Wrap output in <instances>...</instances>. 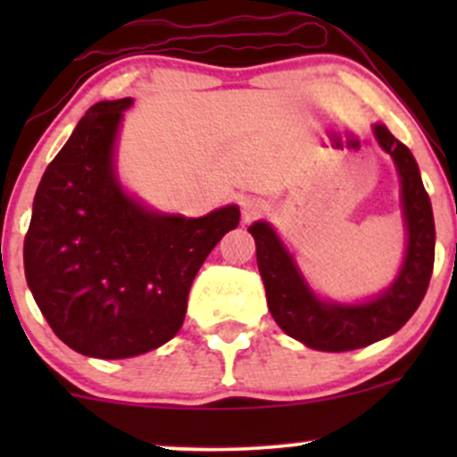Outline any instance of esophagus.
I'll list each match as a JSON object with an SVG mask.
<instances>
[{
    "instance_id": "34e87169",
    "label": "esophagus",
    "mask_w": 457,
    "mask_h": 457,
    "mask_svg": "<svg viewBox=\"0 0 457 457\" xmlns=\"http://www.w3.org/2000/svg\"><path fill=\"white\" fill-rule=\"evenodd\" d=\"M264 211H266V204L258 197H249V199H245V202H243V219H245V221H253V219H258Z\"/></svg>"
}]
</instances>
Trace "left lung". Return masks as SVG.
Here are the masks:
<instances>
[{
    "instance_id": "1",
    "label": "left lung",
    "mask_w": 457,
    "mask_h": 457,
    "mask_svg": "<svg viewBox=\"0 0 457 457\" xmlns=\"http://www.w3.org/2000/svg\"><path fill=\"white\" fill-rule=\"evenodd\" d=\"M374 135L397 167L406 225V253L400 272L385 292L361 303L320 298L272 225L255 221L249 228L272 318L283 333L322 353L363 348L397 333L421 305L432 277L436 232L417 161L385 124H374Z\"/></svg>"
}]
</instances>
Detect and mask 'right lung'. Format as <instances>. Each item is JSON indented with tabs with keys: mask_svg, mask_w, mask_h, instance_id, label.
<instances>
[{
	"mask_svg": "<svg viewBox=\"0 0 457 457\" xmlns=\"http://www.w3.org/2000/svg\"><path fill=\"white\" fill-rule=\"evenodd\" d=\"M130 104L101 101L79 120L43 174L23 245L36 305L68 348L94 359L170 342L204 260L240 221L234 204L187 219L124 191L115 144Z\"/></svg>",
	"mask_w": 457,
	"mask_h": 457,
	"instance_id": "right-lung-1",
	"label": "right lung"
}]
</instances>
